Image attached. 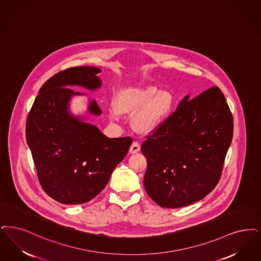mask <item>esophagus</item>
Returning <instances> with one entry per match:
<instances>
[{"mask_svg":"<svg viewBox=\"0 0 261 261\" xmlns=\"http://www.w3.org/2000/svg\"><path fill=\"white\" fill-rule=\"evenodd\" d=\"M140 149H141V146H140V144H138V143H133L131 146H130V149H129V152L131 153V154H134V153H137V152H139L140 151Z\"/></svg>","mask_w":261,"mask_h":261,"instance_id":"obj_1","label":"esophagus"}]
</instances>
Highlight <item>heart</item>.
<instances>
[{"mask_svg": "<svg viewBox=\"0 0 261 261\" xmlns=\"http://www.w3.org/2000/svg\"><path fill=\"white\" fill-rule=\"evenodd\" d=\"M174 106L175 98L169 90H158L155 86L128 87L116 94L115 108L109 113L112 119H116L119 114L135 115L133 128L138 133L148 134L167 120Z\"/></svg>", "mask_w": 261, "mask_h": 261, "instance_id": "obj_1", "label": "heart"}]
</instances>
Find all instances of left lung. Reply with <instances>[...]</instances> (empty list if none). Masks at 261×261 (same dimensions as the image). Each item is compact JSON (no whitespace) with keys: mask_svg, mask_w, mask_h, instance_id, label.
Wrapping results in <instances>:
<instances>
[{"mask_svg":"<svg viewBox=\"0 0 261 261\" xmlns=\"http://www.w3.org/2000/svg\"><path fill=\"white\" fill-rule=\"evenodd\" d=\"M233 137V117L214 86L188 94L173 115L142 145L146 193L162 208H181L216 188Z\"/></svg>","mask_w":261,"mask_h":261,"instance_id":"1","label":"left lung"}]
</instances>
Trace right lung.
<instances>
[{
	"label": "right lung",
	"instance_id": "right-lung-1",
	"mask_svg": "<svg viewBox=\"0 0 261 261\" xmlns=\"http://www.w3.org/2000/svg\"><path fill=\"white\" fill-rule=\"evenodd\" d=\"M97 67H74L54 74L39 90L26 122V141L45 193L65 205L84 204L107 186L132 144L130 137L108 138L87 120L102 111L88 97L87 111L73 115L70 87L95 92L102 86Z\"/></svg>",
	"mask_w": 261,
	"mask_h": 261
}]
</instances>
